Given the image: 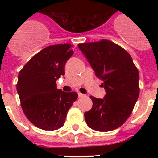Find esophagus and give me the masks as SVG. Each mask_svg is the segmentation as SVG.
I'll list each match as a JSON object with an SVG mask.
<instances>
[{"label": "esophagus", "instance_id": "34e87169", "mask_svg": "<svg viewBox=\"0 0 158 158\" xmlns=\"http://www.w3.org/2000/svg\"><path fill=\"white\" fill-rule=\"evenodd\" d=\"M85 96V94H82V93H78V97H80V98H81V97H84Z\"/></svg>", "mask_w": 158, "mask_h": 158}]
</instances>
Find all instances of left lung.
<instances>
[{"mask_svg": "<svg viewBox=\"0 0 158 158\" xmlns=\"http://www.w3.org/2000/svg\"><path fill=\"white\" fill-rule=\"evenodd\" d=\"M78 47L103 80V99L90 96L93 107L85 112L88 126L97 131H113L129 118L139 96V73L129 53L109 40L79 43Z\"/></svg>", "mask_w": 158, "mask_h": 158, "instance_id": "obj_1", "label": "left lung"}]
</instances>
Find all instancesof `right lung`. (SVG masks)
I'll use <instances>...</instances> for the list:
<instances>
[{
	"label": "right lung",
	"mask_w": 158,
	"mask_h": 158,
	"mask_svg": "<svg viewBox=\"0 0 158 158\" xmlns=\"http://www.w3.org/2000/svg\"><path fill=\"white\" fill-rule=\"evenodd\" d=\"M73 51L70 43L49 46L32 57L18 75L16 89L26 117L35 126L54 131L65 123L67 112L77 99L76 92L57 89L65 65Z\"/></svg>",
	"instance_id": "obj_1"
}]
</instances>
